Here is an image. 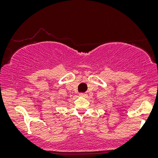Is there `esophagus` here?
<instances>
[{
    "label": "esophagus",
    "instance_id": "esophagus-1",
    "mask_svg": "<svg viewBox=\"0 0 158 158\" xmlns=\"http://www.w3.org/2000/svg\"><path fill=\"white\" fill-rule=\"evenodd\" d=\"M79 95H81L82 97H86L87 94L85 92H81V93H79Z\"/></svg>",
    "mask_w": 158,
    "mask_h": 158
}]
</instances>
